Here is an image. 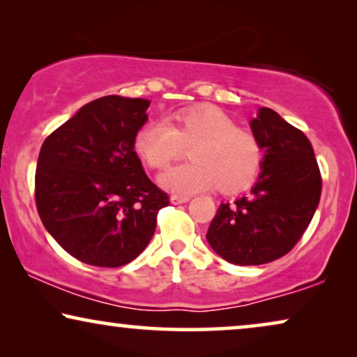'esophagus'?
<instances>
[{
    "instance_id": "1",
    "label": "esophagus",
    "mask_w": 357,
    "mask_h": 357,
    "mask_svg": "<svg viewBox=\"0 0 357 357\" xmlns=\"http://www.w3.org/2000/svg\"><path fill=\"white\" fill-rule=\"evenodd\" d=\"M187 202H190V197H182V195H174V197L170 198V203L172 204H182Z\"/></svg>"
}]
</instances>
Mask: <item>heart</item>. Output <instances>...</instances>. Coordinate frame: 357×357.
I'll use <instances>...</instances> for the list:
<instances>
[{
    "mask_svg": "<svg viewBox=\"0 0 357 357\" xmlns=\"http://www.w3.org/2000/svg\"><path fill=\"white\" fill-rule=\"evenodd\" d=\"M188 164L175 165L159 177L164 188L178 195H193L219 185L226 193L245 188L261 165L257 136L238 128L216 107L180 112L172 123L151 121L135 136V151L151 169H165L190 148Z\"/></svg>",
    "mask_w": 357,
    "mask_h": 357,
    "instance_id": "heart-1",
    "label": "heart"
}]
</instances>
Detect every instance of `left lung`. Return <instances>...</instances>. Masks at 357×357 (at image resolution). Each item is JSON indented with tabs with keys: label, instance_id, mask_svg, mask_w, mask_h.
Listing matches in <instances>:
<instances>
[{
	"label": "left lung",
	"instance_id": "1",
	"mask_svg": "<svg viewBox=\"0 0 357 357\" xmlns=\"http://www.w3.org/2000/svg\"><path fill=\"white\" fill-rule=\"evenodd\" d=\"M265 151L261 172L247 197L222 203L206 238L234 265H263L291 252L319 206L321 175L307 136L261 107L250 121Z\"/></svg>",
	"mask_w": 357,
	"mask_h": 357
}]
</instances>
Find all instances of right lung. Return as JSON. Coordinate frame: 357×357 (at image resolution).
<instances>
[{
    "label": "right lung",
    "mask_w": 357,
    "mask_h": 357,
    "mask_svg": "<svg viewBox=\"0 0 357 357\" xmlns=\"http://www.w3.org/2000/svg\"><path fill=\"white\" fill-rule=\"evenodd\" d=\"M151 102L105 96L47 136L36 170L38 216L82 263L123 266L154 236L169 195L149 180L135 136Z\"/></svg>",
    "instance_id": "obj_1"
}]
</instances>
